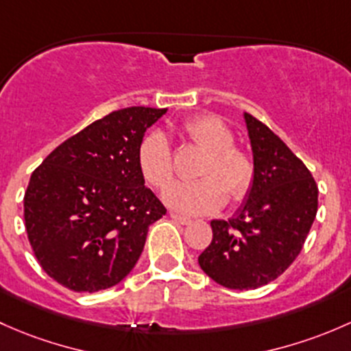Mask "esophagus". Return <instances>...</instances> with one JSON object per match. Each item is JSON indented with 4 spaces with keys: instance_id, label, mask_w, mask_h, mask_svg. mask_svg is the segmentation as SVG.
I'll use <instances>...</instances> for the list:
<instances>
[{
    "instance_id": "esophagus-1",
    "label": "esophagus",
    "mask_w": 351,
    "mask_h": 351,
    "mask_svg": "<svg viewBox=\"0 0 351 351\" xmlns=\"http://www.w3.org/2000/svg\"><path fill=\"white\" fill-rule=\"evenodd\" d=\"M171 218L174 219V221L180 223V225H189L191 223V218H187V216H182V215H177V213H171Z\"/></svg>"
}]
</instances>
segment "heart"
Masks as SVG:
<instances>
[{"mask_svg": "<svg viewBox=\"0 0 351 351\" xmlns=\"http://www.w3.org/2000/svg\"><path fill=\"white\" fill-rule=\"evenodd\" d=\"M180 135L206 152L196 182H174L164 191V201L187 215L216 211L226 202L241 201L254 186L255 164L250 155L233 145L234 135L221 118L213 114L191 118L180 128ZM138 167L150 186L162 189L174 177V152L167 136L154 132L138 147Z\"/></svg>", "mask_w": 351, "mask_h": 351, "instance_id": "obj_1", "label": "heart"}]
</instances>
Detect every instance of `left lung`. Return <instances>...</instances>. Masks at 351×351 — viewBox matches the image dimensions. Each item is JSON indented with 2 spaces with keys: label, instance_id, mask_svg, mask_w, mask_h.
Listing matches in <instances>:
<instances>
[{
  "label": "left lung",
  "instance_id": "8db88e82",
  "mask_svg": "<svg viewBox=\"0 0 351 351\" xmlns=\"http://www.w3.org/2000/svg\"><path fill=\"white\" fill-rule=\"evenodd\" d=\"M255 179L248 199L230 218L213 219V240L199 255L206 276L248 291L282 276L301 254L317 211L309 169L262 121L245 113Z\"/></svg>",
  "mask_w": 351,
  "mask_h": 351
}]
</instances>
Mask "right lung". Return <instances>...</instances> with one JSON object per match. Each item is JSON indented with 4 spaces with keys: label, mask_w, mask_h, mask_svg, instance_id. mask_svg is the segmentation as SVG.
Wrapping results in <instances>:
<instances>
[{
    "label": "right lung",
    "mask_w": 351,
    "mask_h": 351,
    "mask_svg": "<svg viewBox=\"0 0 351 351\" xmlns=\"http://www.w3.org/2000/svg\"><path fill=\"white\" fill-rule=\"evenodd\" d=\"M167 110L132 106L86 126L47 155L23 197L25 228L40 267L64 287L121 282L152 223L167 213L145 187L138 147Z\"/></svg>",
    "instance_id": "add662e5"
}]
</instances>
